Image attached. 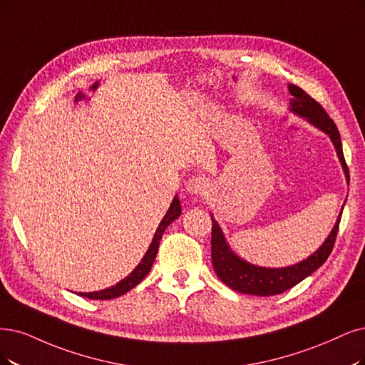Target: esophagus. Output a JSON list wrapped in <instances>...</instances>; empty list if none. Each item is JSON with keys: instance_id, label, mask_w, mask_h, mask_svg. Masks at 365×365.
I'll return each instance as SVG.
<instances>
[{"instance_id": "34e87169", "label": "esophagus", "mask_w": 365, "mask_h": 365, "mask_svg": "<svg viewBox=\"0 0 365 365\" xmlns=\"http://www.w3.org/2000/svg\"><path fill=\"white\" fill-rule=\"evenodd\" d=\"M207 180L201 175H192L191 179H187L185 183V190L187 194L191 195H200L207 190Z\"/></svg>"}]
</instances>
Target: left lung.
Returning <instances> with one entry per match:
<instances>
[{"label":"left lung","mask_w":365,"mask_h":365,"mask_svg":"<svg viewBox=\"0 0 365 365\" xmlns=\"http://www.w3.org/2000/svg\"><path fill=\"white\" fill-rule=\"evenodd\" d=\"M289 91L293 96L289 102V111L302 117L304 120L308 121L309 125L322 130L325 135H328L335 147L336 156H339V160L343 167L346 180L349 185V170L343 155L340 132L336 129L332 118L312 96H308L302 88L289 84ZM344 205L346 201L343 203L339 218H336L332 230L325 239V242H323V244L312 255H308L305 260L286 266V267H264L259 264H252L239 257V255L230 248V245H228L222 228L210 213L212 264H213L215 272H217L218 278L224 282L225 286L245 294L274 296L294 287L298 282L312 275L316 269H319L329 257V254L334 248L336 233H339V224L341 220Z\"/></svg>","instance_id":"1"}]
</instances>
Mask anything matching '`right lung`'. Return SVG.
I'll return each mask as SVG.
<instances>
[{
	"label": "right lung",
	"mask_w": 365,
	"mask_h": 365,
	"mask_svg": "<svg viewBox=\"0 0 365 365\" xmlns=\"http://www.w3.org/2000/svg\"><path fill=\"white\" fill-rule=\"evenodd\" d=\"M182 213V206H180V200L179 197L175 195L171 201V205L165 213V217L162 218L160 224L158 225L156 228V233L152 239V244L150 247H148L147 252L144 254V257L141 259V262L138 263V266L133 269V271L125 277L121 281H118L115 286H111L108 289H103V290H99V292H88V293H84V292H79L76 294L83 296V298H88V299H101V301H106V299H114V298H118V296L128 293L129 290H132L135 286L140 284V282L145 278V275L150 272V269L153 266V262L156 259V254H158V250H159V244H160V239H162V235H164L165 228L173 222L178 220L180 217Z\"/></svg>",
	"instance_id": "obj_1"
}]
</instances>
